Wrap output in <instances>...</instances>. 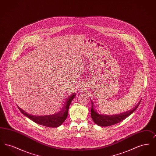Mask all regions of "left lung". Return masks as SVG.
Masks as SVG:
<instances>
[{"instance_id": "1", "label": "left lung", "mask_w": 156, "mask_h": 156, "mask_svg": "<svg viewBox=\"0 0 156 156\" xmlns=\"http://www.w3.org/2000/svg\"><path fill=\"white\" fill-rule=\"evenodd\" d=\"M140 102L141 101L130 111H128L124 113L123 112L122 113L115 115H102V114L98 113L95 110L94 108V104L91 101V104H92L91 115H90L91 118L95 122V123H96L98 126H102V127L112 126L120 122L121 121L126 119V118H127L129 116H130L131 114H132L134 112L136 111V109L138 108L139 104H140Z\"/></svg>"}]
</instances>
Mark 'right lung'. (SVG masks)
<instances>
[{
  "label": "right lung",
  "instance_id": "add662e5",
  "mask_svg": "<svg viewBox=\"0 0 156 156\" xmlns=\"http://www.w3.org/2000/svg\"><path fill=\"white\" fill-rule=\"evenodd\" d=\"M75 96V94H73L71 96L68 97L66 104L64 105L62 109L59 112L50 115L34 116L27 113L24 110H23L22 109H21L19 106H17V107L20 111L21 112L24 116H27L30 120H33L37 124L47 127H58L61 126L62 124V123L66 120V119H67L69 105Z\"/></svg>",
  "mask_w": 156,
  "mask_h": 156
}]
</instances>
